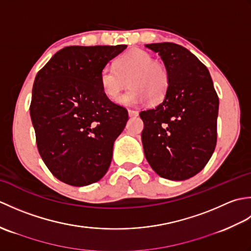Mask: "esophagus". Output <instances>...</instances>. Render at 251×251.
Masks as SVG:
<instances>
[{
    "label": "esophagus",
    "mask_w": 251,
    "mask_h": 251,
    "mask_svg": "<svg viewBox=\"0 0 251 251\" xmlns=\"http://www.w3.org/2000/svg\"><path fill=\"white\" fill-rule=\"evenodd\" d=\"M138 114H139V112H138V111L128 110V115H129L130 117H132V116H138Z\"/></svg>",
    "instance_id": "1"
}]
</instances>
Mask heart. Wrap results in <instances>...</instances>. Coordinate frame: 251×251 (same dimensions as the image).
Instances as JSON below:
<instances>
[{"label": "heart", "instance_id": "1", "mask_svg": "<svg viewBox=\"0 0 251 251\" xmlns=\"http://www.w3.org/2000/svg\"><path fill=\"white\" fill-rule=\"evenodd\" d=\"M101 88L112 101H117L127 86L132 88L120 99L125 105H139L150 99L162 100L167 93L169 73L161 61L153 60L149 52L132 50L117 58L115 67L105 66L99 74Z\"/></svg>", "mask_w": 251, "mask_h": 251}]
</instances>
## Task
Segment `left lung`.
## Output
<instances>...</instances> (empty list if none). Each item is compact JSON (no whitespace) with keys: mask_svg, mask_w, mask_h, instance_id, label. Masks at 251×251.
<instances>
[{"mask_svg":"<svg viewBox=\"0 0 251 251\" xmlns=\"http://www.w3.org/2000/svg\"><path fill=\"white\" fill-rule=\"evenodd\" d=\"M169 73L163 101L140 112L141 139L148 163L162 178L186 180L206 166L217 143L219 98L208 69L175 43L147 44Z\"/></svg>","mask_w":251,"mask_h":251,"instance_id":"left-lung-1","label":"left lung"}]
</instances>
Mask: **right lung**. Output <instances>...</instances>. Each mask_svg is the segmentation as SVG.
Listing matches in <instances>:
<instances>
[{
    "mask_svg": "<svg viewBox=\"0 0 251 251\" xmlns=\"http://www.w3.org/2000/svg\"><path fill=\"white\" fill-rule=\"evenodd\" d=\"M126 47H65L36 74L30 116L37 150L62 182L88 185L108 172L128 112L106 97L99 74Z\"/></svg>",
    "mask_w": 251,
    "mask_h": 251,
    "instance_id": "obj_1",
    "label": "right lung"
}]
</instances>
